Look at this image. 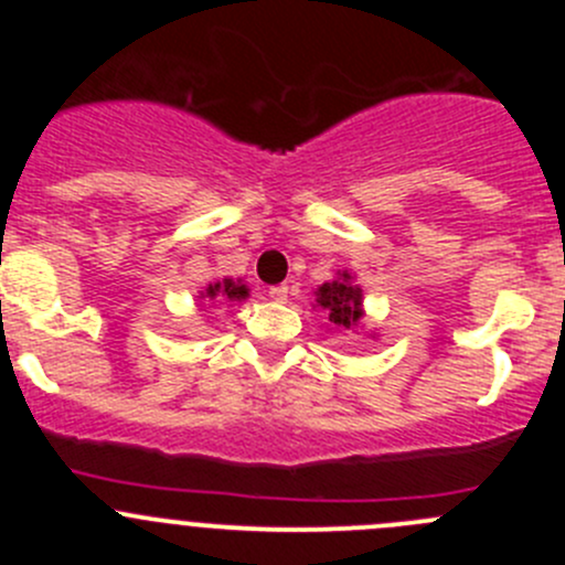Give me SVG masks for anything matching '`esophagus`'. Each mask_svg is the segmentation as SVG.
Wrapping results in <instances>:
<instances>
[{
    "label": "esophagus",
    "instance_id": "obj_1",
    "mask_svg": "<svg viewBox=\"0 0 565 565\" xmlns=\"http://www.w3.org/2000/svg\"><path fill=\"white\" fill-rule=\"evenodd\" d=\"M267 295H270V300H276V303H287L289 287H287V284H276V287L267 289Z\"/></svg>",
    "mask_w": 565,
    "mask_h": 565
}]
</instances>
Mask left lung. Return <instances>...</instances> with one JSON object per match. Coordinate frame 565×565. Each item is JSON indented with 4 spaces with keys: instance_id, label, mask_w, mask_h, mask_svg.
Returning a JSON list of instances; mask_svg holds the SVG:
<instances>
[{
    "instance_id": "8db88e82",
    "label": "left lung",
    "mask_w": 565,
    "mask_h": 565,
    "mask_svg": "<svg viewBox=\"0 0 565 565\" xmlns=\"http://www.w3.org/2000/svg\"><path fill=\"white\" fill-rule=\"evenodd\" d=\"M347 278L350 276L344 273V278H341V281L322 284L317 292V303L328 311V319L333 324H339V328H350V324H355L358 319L363 317L361 289L352 287Z\"/></svg>"
}]
</instances>
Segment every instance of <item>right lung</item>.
<instances>
[{
    "label": "right lung",
    "instance_id": "add662e5",
    "mask_svg": "<svg viewBox=\"0 0 565 565\" xmlns=\"http://www.w3.org/2000/svg\"><path fill=\"white\" fill-rule=\"evenodd\" d=\"M230 298V300H241L246 298L248 289L243 284H235L232 278H224V284H210L207 287V298Z\"/></svg>",
    "mask_w": 565,
    "mask_h": 565
}]
</instances>
